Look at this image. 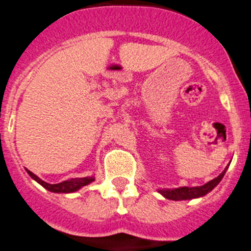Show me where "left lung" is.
<instances>
[{
  "label": "left lung",
  "mask_w": 251,
  "mask_h": 251,
  "mask_svg": "<svg viewBox=\"0 0 251 251\" xmlns=\"http://www.w3.org/2000/svg\"><path fill=\"white\" fill-rule=\"evenodd\" d=\"M226 170H227V168L225 169L221 174L215 177L213 180L208 181V183H205L204 185H201V187H180L175 188V189H158V193L162 194L165 198L171 199V201H185V199L199 198V197L205 196L215 187H217V184L222 180Z\"/></svg>",
  "instance_id": "obj_1"
}]
</instances>
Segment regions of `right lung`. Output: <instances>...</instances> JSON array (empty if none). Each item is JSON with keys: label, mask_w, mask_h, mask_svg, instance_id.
Listing matches in <instances>:
<instances>
[{"label": "right lung", "mask_w": 251, "mask_h": 251, "mask_svg": "<svg viewBox=\"0 0 251 251\" xmlns=\"http://www.w3.org/2000/svg\"><path fill=\"white\" fill-rule=\"evenodd\" d=\"M26 171H27V174L33 177L34 180L38 181L42 187H44L47 190H49V192H52V193H74L76 192V190L80 189V188L85 187V185L93 183V181L95 180V177L94 176H86V177H75V179L64 180L58 184H49V183H46L44 180H42L40 177H38L35 174H33L31 171L29 170Z\"/></svg>", "instance_id": "1"}]
</instances>
